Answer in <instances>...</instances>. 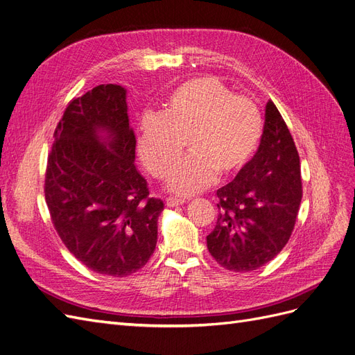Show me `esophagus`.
I'll list each match as a JSON object with an SVG mask.
<instances>
[{"instance_id":"obj_1","label":"esophagus","mask_w":355,"mask_h":355,"mask_svg":"<svg viewBox=\"0 0 355 355\" xmlns=\"http://www.w3.org/2000/svg\"><path fill=\"white\" fill-rule=\"evenodd\" d=\"M187 200L185 198H176V197H168L166 200L167 207H176V206H182V204H185Z\"/></svg>"}]
</instances>
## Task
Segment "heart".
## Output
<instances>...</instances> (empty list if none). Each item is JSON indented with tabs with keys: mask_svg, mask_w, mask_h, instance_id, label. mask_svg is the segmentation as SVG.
<instances>
[{
	"mask_svg": "<svg viewBox=\"0 0 355 355\" xmlns=\"http://www.w3.org/2000/svg\"><path fill=\"white\" fill-rule=\"evenodd\" d=\"M262 115L256 103L214 77L185 81L168 93L161 114L141 121L139 154L157 178L167 175L182 151L187 155L170 171L168 188L189 196L216 178L240 171L254 155L262 137Z\"/></svg>",
	"mask_w": 355,
	"mask_h": 355,
	"instance_id": "heart-1",
	"label": "heart"
}]
</instances>
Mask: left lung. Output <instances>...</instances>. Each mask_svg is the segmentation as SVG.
<instances>
[{
  "label": "left lung",
  "mask_w": 355,
  "mask_h": 355,
  "mask_svg": "<svg viewBox=\"0 0 355 355\" xmlns=\"http://www.w3.org/2000/svg\"><path fill=\"white\" fill-rule=\"evenodd\" d=\"M216 194L218 222L207 235L216 262L247 272L272 261L295 228L302 182L293 137L271 101L256 154Z\"/></svg>",
  "instance_id": "8db88e82"
}]
</instances>
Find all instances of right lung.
<instances>
[{
	"label": "right lung",
	"mask_w": 355,
	"mask_h": 355,
	"mask_svg": "<svg viewBox=\"0 0 355 355\" xmlns=\"http://www.w3.org/2000/svg\"><path fill=\"white\" fill-rule=\"evenodd\" d=\"M127 90L102 84L69 102L47 161L46 201L68 250L89 270L112 277L136 272L157 244L164 209L149 198L135 166Z\"/></svg>",
	"instance_id": "add662e5"
}]
</instances>
